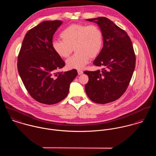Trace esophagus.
<instances>
[{
  "label": "esophagus",
  "instance_id": "34e87169",
  "mask_svg": "<svg viewBox=\"0 0 156 156\" xmlns=\"http://www.w3.org/2000/svg\"><path fill=\"white\" fill-rule=\"evenodd\" d=\"M77 73H78V74L79 75H81L83 73V71L82 70H80V69H78L77 70Z\"/></svg>",
  "mask_w": 156,
  "mask_h": 156
}]
</instances>
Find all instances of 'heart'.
<instances>
[{"instance_id": "1", "label": "heart", "mask_w": 156, "mask_h": 156, "mask_svg": "<svg viewBox=\"0 0 156 156\" xmlns=\"http://www.w3.org/2000/svg\"><path fill=\"white\" fill-rule=\"evenodd\" d=\"M62 40L52 41L55 52L60 57L68 58L74 48L76 52L66 61L69 69L83 68L90 58H96L101 52L104 43L103 34L95 24H72L60 34Z\"/></svg>"}]
</instances>
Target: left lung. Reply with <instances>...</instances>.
<instances>
[{
  "mask_svg": "<svg viewBox=\"0 0 156 156\" xmlns=\"http://www.w3.org/2000/svg\"><path fill=\"white\" fill-rule=\"evenodd\" d=\"M97 23L103 34L104 43L94 61L95 71H85L89 81L85 88L89 98L98 104H106L120 98L126 92L133 76L136 55L127 32L106 17L87 19Z\"/></svg>",
  "mask_w": 156,
  "mask_h": 156,
  "instance_id": "left-lung-1",
  "label": "left lung"
}]
</instances>
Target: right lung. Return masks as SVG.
I'll use <instances>...</instances> for the list:
<instances>
[{"label":"right lung","instance_id":"add662e5","mask_svg":"<svg viewBox=\"0 0 156 156\" xmlns=\"http://www.w3.org/2000/svg\"><path fill=\"white\" fill-rule=\"evenodd\" d=\"M62 22L44 21L30 29L17 58L18 71L28 93L38 102L48 105L67 97L69 85L77 75L75 69L56 71L65 66V62L55 52L51 43Z\"/></svg>","mask_w":156,"mask_h":156}]
</instances>
